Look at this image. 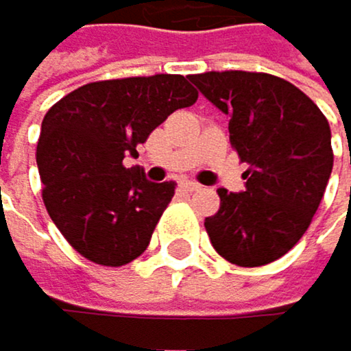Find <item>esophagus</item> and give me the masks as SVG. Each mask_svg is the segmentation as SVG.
I'll list each match as a JSON object with an SVG mask.
<instances>
[{"instance_id": "obj_1", "label": "esophagus", "mask_w": 351, "mask_h": 351, "mask_svg": "<svg viewBox=\"0 0 351 351\" xmlns=\"http://www.w3.org/2000/svg\"><path fill=\"white\" fill-rule=\"evenodd\" d=\"M181 188H183L185 192H199V190H201V185H199V183H192V181H183V183H181Z\"/></svg>"}]
</instances>
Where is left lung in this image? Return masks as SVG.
Here are the masks:
<instances>
[{
  "label": "left lung",
  "instance_id": "1",
  "mask_svg": "<svg viewBox=\"0 0 351 351\" xmlns=\"http://www.w3.org/2000/svg\"><path fill=\"white\" fill-rule=\"evenodd\" d=\"M229 115V141L245 192L218 190L220 210L205 218L220 258L264 267L291 251L324 199L335 163L330 124L319 106L288 80L260 71H205L190 78Z\"/></svg>",
  "mask_w": 351,
  "mask_h": 351
}]
</instances>
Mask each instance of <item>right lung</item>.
Wrapping results in <instances>:
<instances>
[{"label":"right lung","instance_id":"right-lung-1","mask_svg":"<svg viewBox=\"0 0 351 351\" xmlns=\"http://www.w3.org/2000/svg\"><path fill=\"white\" fill-rule=\"evenodd\" d=\"M196 100L185 76L155 73L82 84L45 113L36 144L43 203L82 258L124 267L146 251L177 183H150L124 159Z\"/></svg>","mask_w":351,"mask_h":351}]
</instances>
